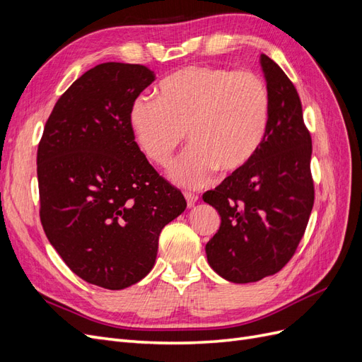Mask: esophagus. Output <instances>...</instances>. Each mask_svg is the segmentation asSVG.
Instances as JSON below:
<instances>
[{
	"mask_svg": "<svg viewBox=\"0 0 362 362\" xmlns=\"http://www.w3.org/2000/svg\"><path fill=\"white\" fill-rule=\"evenodd\" d=\"M184 196H185V201H187L189 208H192L196 204V201H198V196L193 193H184Z\"/></svg>",
	"mask_w": 362,
	"mask_h": 362,
	"instance_id": "obj_1",
	"label": "esophagus"
}]
</instances>
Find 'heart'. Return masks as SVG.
<instances>
[{
    "instance_id": "heart-1",
    "label": "heart",
    "mask_w": 362,
    "mask_h": 362,
    "mask_svg": "<svg viewBox=\"0 0 362 362\" xmlns=\"http://www.w3.org/2000/svg\"><path fill=\"white\" fill-rule=\"evenodd\" d=\"M158 100L137 98L129 125L148 160L166 166L185 133L192 148L169 177L198 189L216 169L235 175L258 154L269 125V92L258 75L218 66H187L164 78Z\"/></svg>"
}]
</instances>
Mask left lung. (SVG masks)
I'll list each match as a JSON object with an SVG mask.
<instances>
[{
  "instance_id": "8db88e82",
  "label": "left lung",
  "mask_w": 362,
  "mask_h": 362,
  "mask_svg": "<svg viewBox=\"0 0 362 362\" xmlns=\"http://www.w3.org/2000/svg\"><path fill=\"white\" fill-rule=\"evenodd\" d=\"M259 64L269 92L264 141L246 169L202 194L221 214V228L205 246L208 264L235 284L257 282L286 266L314 205L311 136L298 90L264 54Z\"/></svg>"
}]
</instances>
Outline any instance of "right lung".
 Masks as SVG:
<instances>
[{
	"label": "right lung",
	"instance_id": "1",
	"mask_svg": "<svg viewBox=\"0 0 362 362\" xmlns=\"http://www.w3.org/2000/svg\"><path fill=\"white\" fill-rule=\"evenodd\" d=\"M154 80L141 64L89 69L54 105L37 149L43 231L76 276L107 290L148 275L161 229L187 206L129 125L131 105Z\"/></svg>",
	"mask_w": 362,
	"mask_h": 362
}]
</instances>
